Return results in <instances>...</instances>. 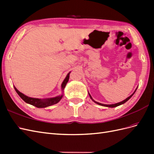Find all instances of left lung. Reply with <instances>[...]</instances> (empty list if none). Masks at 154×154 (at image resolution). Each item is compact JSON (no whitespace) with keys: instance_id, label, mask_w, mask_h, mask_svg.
Here are the masks:
<instances>
[{"instance_id":"obj_1","label":"left lung","mask_w":154,"mask_h":154,"mask_svg":"<svg viewBox=\"0 0 154 154\" xmlns=\"http://www.w3.org/2000/svg\"><path fill=\"white\" fill-rule=\"evenodd\" d=\"M137 87L136 88V89L135 90V91L133 92V94H132L131 95H130L129 97H128L127 98H126L125 100H124L123 101H121V102H119V103H115V104H111V105H106V104H103V103H99V102H97V101H94V100L92 99V96H91V94H89V92H88V95H89V96H90V97H91V99L95 103H96V104H97V105H101V106H106V107H110V108H113V107H116V106H119V105H123V104H124L125 102H127L128 100H130V97H131L133 95H134V94L135 92H136V90H137Z\"/></svg>"}]
</instances>
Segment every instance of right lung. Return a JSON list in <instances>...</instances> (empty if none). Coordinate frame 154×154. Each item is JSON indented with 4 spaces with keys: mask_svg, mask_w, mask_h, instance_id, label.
I'll return each mask as SVG.
<instances>
[{
    "mask_svg": "<svg viewBox=\"0 0 154 154\" xmlns=\"http://www.w3.org/2000/svg\"><path fill=\"white\" fill-rule=\"evenodd\" d=\"M70 72H71V71H70L67 74L66 78L64 79V80L63 81L62 85H61V89H62V94L56 96V97H48V98H43V99L31 97L27 96L23 94V93L20 92L15 86H13V87H14V88H15V91L18 94V96H19L21 98L26 102V103L30 104L31 105H33V106L37 107V108H45V107H48V106L58 103V102L62 100V98L63 96L64 88H66V86L69 81Z\"/></svg>",
    "mask_w": 154,
    "mask_h": 154,
    "instance_id": "add662e5",
    "label": "right lung"
}]
</instances>
